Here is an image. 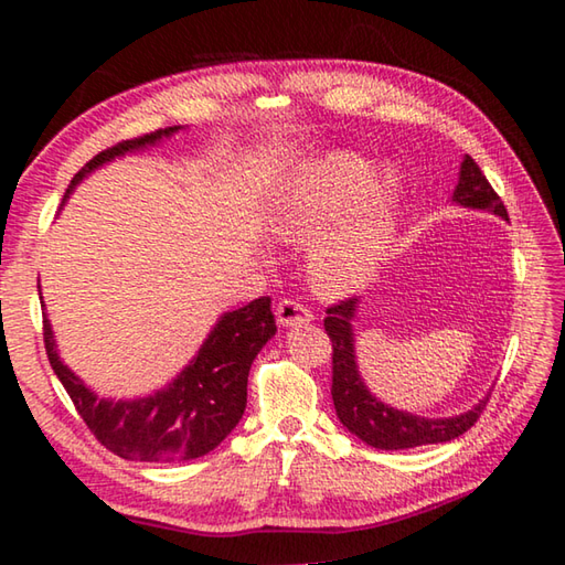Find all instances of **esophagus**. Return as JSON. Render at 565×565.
<instances>
[{
	"label": "esophagus",
	"instance_id": "34e87169",
	"mask_svg": "<svg viewBox=\"0 0 565 565\" xmlns=\"http://www.w3.org/2000/svg\"><path fill=\"white\" fill-rule=\"evenodd\" d=\"M276 321H279L281 327H296V323L313 321V313L309 306H303L296 299H284L276 303Z\"/></svg>",
	"mask_w": 565,
	"mask_h": 565
}]
</instances>
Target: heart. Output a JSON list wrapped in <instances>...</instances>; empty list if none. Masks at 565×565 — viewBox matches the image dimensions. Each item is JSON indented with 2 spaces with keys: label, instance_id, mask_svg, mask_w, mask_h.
Returning a JSON list of instances; mask_svg holds the SVG:
<instances>
[{
  "label": "heart",
  "instance_id": "obj_1",
  "mask_svg": "<svg viewBox=\"0 0 565 565\" xmlns=\"http://www.w3.org/2000/svg\"><path fill=\"white\" fill-rule=\"evenodd\" d=\"M404 177L353 151H329L294 169L276 186L269 232L286 244H311L306 274L321 296L361 289L394 246Z\"/></svg>",
  "mask_w": 565,
  "mask_h": 565
}]
</instances>
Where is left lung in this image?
I'll use <instances>...</instances> for the list:
<instances>
[{
	"instance_id": "1",
	"label": "left lung",
	"mask_w": 565,
	"mask_h": 565,
	"mask_svg": "<svg viewBox=\"0 0 565 565\" xmlns=\"http://www.w3.org/2000/svg\"><path fill=\"white\" fill-rule=\"evenodd\" d=\"M454 202L466 209H481V212H493L495 216L509 218V212L495 194L489 179L478 169L471 157H463L461 174H458V186L454 191ZM359 299H343L327 309L329 317L323 319L327 329L333 361H331V396L333 408L343 426L353 436H359L363 444L381 448V451H401V448H414L426 444H444L454 441L471 428L478 416L483 414L489 396L486 394L473 408L451 418H424L406 414V411L391 408L384 401H379L363 384L356 366V353H353V313H356Z\"/></svg>"
}]
</instances>
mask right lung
<instances>
[{
	"label": "right lung",
	"instance_id": "obj_1",
	"mask_svg": "<svg viewBox=\"0 0 565 565\" xmlns=\"http://www.w3.org/2000/svg\"><path fill=\"white\" fill-rule=\"evenodd\" d=\"M179 129H157L99 151L76 171L64 199L94 169L129 151L157 145ZM274 333L271 299L262 296L242 309L226 311L196 356L167 388L145 398L114 401L99 398L64 366L56 353L52 323L44 313V349L56 379L97 441L127 461H189L214 451L244 416L248 369Z\"/></svg>",
	"mask_w": 565,
	"mask_h": 565
}]
</instances>
